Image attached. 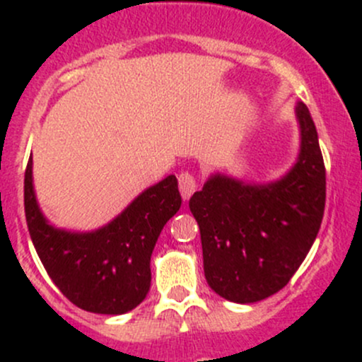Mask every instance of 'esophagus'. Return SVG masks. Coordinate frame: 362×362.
Wrapping results in <instances>:
<instances>
[{
    "mask_svg": "<svg viewBox=\"0 0 362 362\" xmlns=\"http://www.w3.org/2000/svg\"><path fill=\"white\" fill-rule=\"evenodd\" d=\"M178 187H180V194L184 199H189L194 191L198 189V182H196V177L191 173V171H182L178 175Z\"/></svg>",
    "mask_w": 362,
    "mask_h": 362,
    "instance_id": "1",
    "label": "esophagus"
}]
</instances>
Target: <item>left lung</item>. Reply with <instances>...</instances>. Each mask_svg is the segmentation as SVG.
Masks as SVG:
<instances>
[{"label":"left lung","mask_w":362,"mask_h":362,"mask_svg":"<svg viewBox=\"0 0 362 362\" xmlns=\"http://www.w3.org/2000/svg\"><path fill=\"white\" fill-rule=\"evenodd\" d=\"M296 115L301 151L286 177L250 185L214 175L189 199L202 233L206 282L228 301L255 303L284 289L320 229L326 168L305 103H298Z\"/></svg>","instance_id":"left-lung-1"}]
</instances>
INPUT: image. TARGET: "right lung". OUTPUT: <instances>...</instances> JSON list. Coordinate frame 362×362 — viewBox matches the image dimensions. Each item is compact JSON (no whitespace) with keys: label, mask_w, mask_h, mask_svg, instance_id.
I'll list each match as a JSON object with an SVG mask.
<instances>
[{"label":"right lung","mask_w":362,"mask_h":362,"mask_svg":"<svg viewBox=\"0 0 362 362\" xmlns=\"http://www.w3.org/2000/svg\"><path fill=\"white\" fill-rule=\"evenodd\" d=\"M182 204L170 175L141 192L110 224L69 233L47 222L33 189V160L24 175V210L36 254L52 282L86 312L120 315L136 308L151 289V255L164 224Z\"/></svg>","instance_id":"obj_1"}]
</instances>
